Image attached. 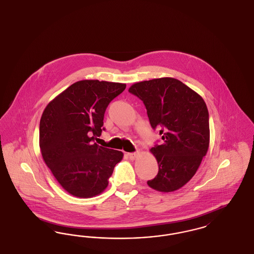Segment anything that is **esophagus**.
Masks as SVG:
<instances>
[{"instance_id": "esophagus-1", "label": "esophagus", "mask_w": 254, "mask_h": 254, "mask_svg": "<svg viewBox=\"0 0 254 254\" xmlns=\"http://www.w3.org/2000/svg\"><path fill=\"white\" fill-rule=\"evenodd\" d=\"M139 154H140V151H139V150H137V151H135V152H130V153H127V156L130 158L131 160H134L135 158H137L138 156H139Z\"/></svg>"}]
</instances>
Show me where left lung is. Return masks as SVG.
Masks as SVG:
<instances>
[{
  "label": "left lung",
  "mask_w": 254,
  "mask_h": 254,
  "mask_svg": "<svg viewBox=\"0 0 254 254\" xmlns=\"http://www.w3.org/2000/svg\"><path fill=\"white\" fill-rule=\"evenodd\" d=\"M128 91L143 101L150 126L162 127L163 144L150 149L159 166L147 185L158 191L179 190L196 173L209 145L208 111L205 101L174 78L136 83Z\"/></svg>",
  "instance_id": "8db88e82"
}]
</instances>
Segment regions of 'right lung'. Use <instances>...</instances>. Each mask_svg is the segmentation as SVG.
<instances>
[{"label":"right lung","instance_id":"obj_1","mask_svg":"<svg viewBox=\"0 0 254 254\" xmlns=\"http://www.w3.org/2000/svg\"><path fill=\"white\" fill-rule=\"evenodd\" d=\"M126 84L98 80L74 83L54 98L40 121L42 156L64 190L79 198H91L109 185L123 152L100 146V136L109 103ZM93 134V136L91 135Z\"/></svg>","mask_w":254,"mask_h":254}]
</instances>
